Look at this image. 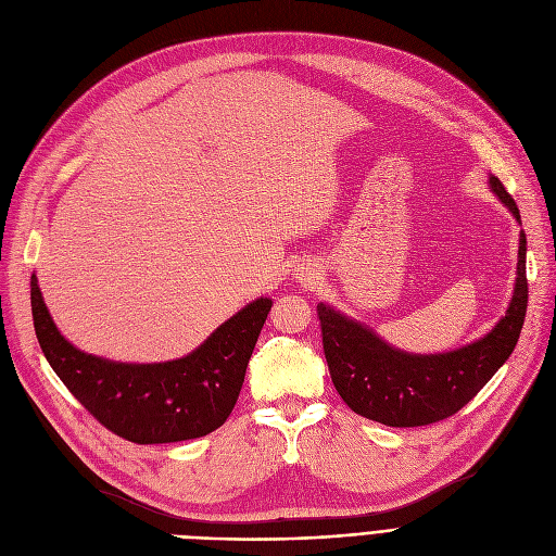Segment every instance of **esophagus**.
<instances>
[{"instance_id": "1", "label": "esophagus", "mask_w": 556, "mask_h": 556, "mask_svg": "<svg viewBox=\"0 0 556 556\" xmlns=\"http://www.w3.org/2000/svg\"><path fill=\"white\" fill-rule=\"evenodd\" d=\"M296 278H299V282H303V285H312L319 276H316V271L309 267V264H301L299 271H296Z\"/></svg>"}]
</instances>
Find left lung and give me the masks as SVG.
<instances>
[{
    "label": "left lung",
    "instance_id": "left-lung-1",
    "mask_svg": "<svg viewBox=\"0 0 556 556\" xmlns=\"http://www.w3.org/2000/svg\"><path fill=\"white\" fill-rule=\"evenodd\" d=\"M491 188L520 222L518 205L500 178ZM527 240L520 232L514 299L500 324L482 339L443 355H407L362 324L316 305L324 353L334 389L355 414L389 428H418L457 414L509 359L527 312Z\"/></svg>",
    "mask_w": 556,
    "mask_h": 556
}]
</instances>
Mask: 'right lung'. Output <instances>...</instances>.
<instances>
[{
    "instance_id": "right-lung-1",
    "label": "right lung",
    "mask_w": 556,
    "mask_h": 556,
    "mask_svg": "<svg viewBox=\"0 0 556 556\" xmlns=\"http://www.w3.org/2000/svg\"><path fill=\"white\" fill-rule=\"evenodd\" d=\"M269 309V299L253 301L188 357L122 364L74 349L51 321L31 276L34 328L47 362L105 430L134 443L188 441L224 426Z\"/></svg>"
}]
</instances>
